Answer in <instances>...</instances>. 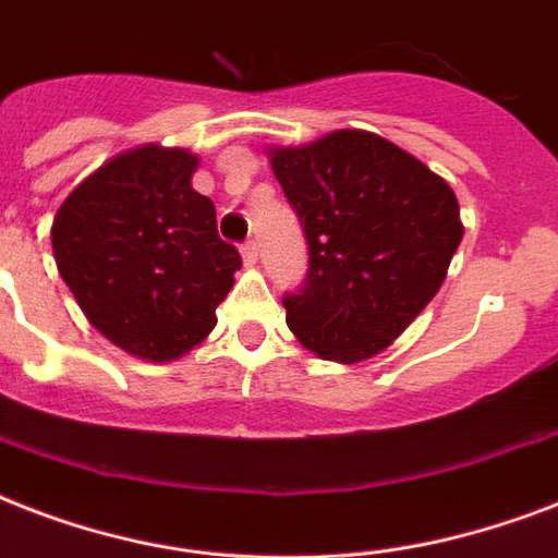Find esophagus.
Instances as JSON below:
<instances>
[{"label":"esophagus","instance_id":"esophagus-1","mask_svg":"<svg viewBox=\"0 0 558 558\" xmlns=\"http://www.w3.org/2000/svg\"><path fill=\"white\" fill-rule=\"evenodd\" d=\"M240 252H243V260L248 263V266H252V263H257V240H245Z\"/></svg>","mask_w":558,"mask_h":558}]
</instances>
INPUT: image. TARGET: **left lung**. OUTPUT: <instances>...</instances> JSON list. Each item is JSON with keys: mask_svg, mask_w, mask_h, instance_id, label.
<instances>
[{"mask_svg": "<svg viewBox=\"0 0 558 558\" xmlns=\"http://www.w3.org/2000/svg\"><path fill=\"white\" fill-rule=\"evenodd\" d=\"M310 269L283 295L289 330L330 362L388 348L437 295L463 240L458 196L423 161L362 130L271 153Z\"/></svg>", "mask_w": 558, "mask_h": 558, "instance_id": "1", "label": "left lung"}]
</instances>
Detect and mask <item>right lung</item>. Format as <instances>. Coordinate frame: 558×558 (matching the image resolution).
Returning a JSON list of instances; mask_svg holds the SVG:
<instances>
[{
    "label": "right lung",
    "mask_w": 558,
    "mask_h": 558,
    "mask_svg": "<svg viewBox=\"0 0 558 558\" xmlns=\"http://www.w3.org/2000/svg\"><path fill=\"white\" fill-rule=\"evenodd\" d=\"M196 156L142 147L69 193L51 226L60 278L95 330L133 356L170 362L199 344L243 257L191 187Z\"/></svg>",
    "instance_id": "obj_1"
}]
</instances>
